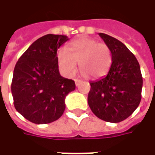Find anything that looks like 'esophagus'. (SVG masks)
<instances>
[{
	"instance_id": "34e87169",
	"label": "esophagus",
	"mask_w": 155,
	"mask_h": 155,
	"mask_svg": "<svg viewBox=\"0 0 155 155\" xmlns=\"http://www.w3.org/2000/svg\"><path fill=\"white\" fill-rule=\"evenodd\" d=\"M74 82H75V85L78 86V85L81 83V80H78V79H75V80H74Z\"/></svg>"
}]
</instances>
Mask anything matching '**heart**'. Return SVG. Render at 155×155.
I'll return each instance as SVG.
<instances>
[{
  "mask_svg": "<svg viewBox=\"0 0 155 155\" xmlns=\"http://www.w3.org/2000/svg\"><path fill=\"white\" fill-rule=\"evenodd\" d=\"M57 57L60 69L65 76H74L79 63L82 74L92 79L107 74L113 60L112 51L107 44L88 37L72 41L66 50L58 52Z\"/></svg>",
  "mask_w": 155,
  "mask_h": 155,
  "instance_id": "b5f03b06",
  "label": "heart"
}]
</instances>
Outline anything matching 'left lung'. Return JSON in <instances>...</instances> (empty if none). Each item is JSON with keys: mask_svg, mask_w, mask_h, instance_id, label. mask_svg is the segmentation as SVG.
I'll use <instances>...</instances> for the list:
<instances>
[{"mask_svg": "<svg viewBox=\"0 0 155 155\" xmlns=\"http://www.w3.org/2000/svg\"><path fill=\"white\" fill-rule=\"evenodd\" d=\"M99 35L110 48L113 60L107 75L90 83L88 104L101 120L119 123L139 106L143 78L136 57L125 45L104 33Z\"/></svg>", "mask_w": 155, "mask_h": 155, "instance_id": "8db88e82", "label": "left lung"}]
</instances>
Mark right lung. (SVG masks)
I'll return each instance as SVG.
<instances>
[{"mask_svg": "<svg viewBox=\"0 0 155 155\" xmlns=\"http://www.w3.org/2000/svg\"><path fill=\"white\" fill-rule=\"evenodd\" d=\"M68 40L66 35H44L30 45L15 64L12 83L14 105L32 123L57 120L64 113L66 95L75 89L74 81L59 72L57 50Z\"/></svg>", "mask_w": 155, "mask_h": 155, "instance_id": "right-lung-1", "label": "right lung"}]
</instances>
